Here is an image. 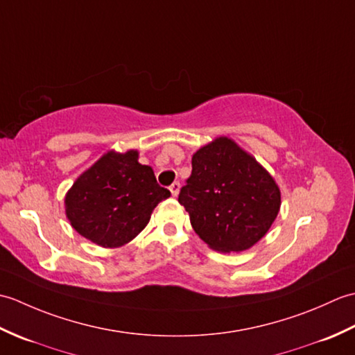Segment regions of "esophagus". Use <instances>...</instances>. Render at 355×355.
Returning <instances> with one entry per match:
<instances>
[{"mask_svg": "<svg viewBox=\"0 0 355 355\" xmlns=\"http://www.w3.org/2000/svg\"><path fill=\"white\" fill-rule=\"evenodd\" d=\"M180 187H182V186H180V183H178V182H173V183L171 184L169 189H171L172 197H178V193H180Z\"/></svg>", "mask_w": 355, "mask_h": 355, "instance_id": "esophagus-1", "label": "esophagus"}]
</instances>
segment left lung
I'll list each match as a JSON object with an SVG mask.
<instances>
[{
    "instance_id": "8db88e82",
    "label": "left lung",
    "mask_w": 355,
    "mask_h": 355,
    "mask_svg": "<svg viewBox=\"0 0 355 355\" xmlns=\"http://www.w3.org/2000/svg\"><path fill=\"white\" fill-rule=\"evenodd\" d=\"M178 202L210 248L238 253L266 236L281 209V191L235 140L216 137L192 155V173Z\"/></svg>"
}]
</instances>
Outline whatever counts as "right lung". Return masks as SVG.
Returning a JSON list of instances; mask_svg holds the SVG:
<instances>
[{
    "label": "right lung",
    "instance_id": "1",
    "mask_svg": "<svg viewBox=\"0 0 355 355\" xmlns=\"http://www.w3.org/2000/svg\"><path fill=\"white\" fill-rule=\"evenodd\" d=\"M169 197L153 168L139 163V150H108L67 192L65 215L79 235L117 248L137 236L158 202Z\"/></svg>",
    "mask_w": 355,
    "mask_h": 355
}]
</instances>
